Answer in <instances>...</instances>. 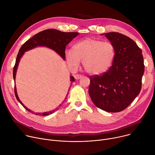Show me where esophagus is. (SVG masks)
I'll use <instances>...</instances> for the list:
<instances>
[{
	"instance_id": "obj_1",
	"label": "esophagus",
	"mask_w": 155,
	"mask_h": 155,
	"mask_svg": "<svg viewBox=\"0 0 155 155\" xmlns=\"http://www.w3.org/2000/svg\"><path fill=\"white\" fill-rule=\"evenodd\" d=\"M74 77H75V78L76 80H78V79H80V78H81L82 77V75L77 74V75H74Z\"/></svg>"
}]
</instances>
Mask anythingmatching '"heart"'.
I'll use <instances>...</instances> for the list:
<instances>
[{"label":"heart","mask_w":155,"mask_h":155,"mask_svg":"<svg viewBox=\"0 0 155 155\" xmlns=\"http://www.w3.org/2000/svg\"><path fill=\"white\" fill-rule=\"evenodd\" d=\"M74 49L65 50V58L68 66L76 68L83 61L86 72L94 75L106 72L113 64L116 57L113 44L94 38H88L78 42Z\"/></svg>","instance_id":"1"}]
</instances>
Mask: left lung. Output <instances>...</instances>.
<instances>
[{
  "label": "left lung",
  "mask_w": 155,
  "mask_h": 155,
  "mask_svg": "<svg viewBox=\"0 0 155 155\" xmlns=\"http://www.w3.org/2000/svg\"><path fill=\"white\" fill-rule=\"evenodd\" d=\"M114 46L113 64L101 75L90 76L89 95L94 105L109 112L124 110L142 88L145 71L142 51L135 42L122 34L104 33Z\"/></svg>",
  "instance_id": "left-lung-1"
}]
</instances>
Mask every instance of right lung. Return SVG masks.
Listing matches in <instances>:
<instances>
[{
  "label": "right lung",
  "instance_id": "obj_1",
  "mask_svg": "<svg viewBox=\"0 0 155 155\" xmlns=\"http://www.w3.org/2000/svg\"><path fill=\"white\" fill-rule=\"evenodd\" d=\"M78 34L79 33L77 32H62L55 29H48V30L42 31L36 34L35 35H34L31 38H30V39H28L27 41L25 42L18 51L15 64L13 67V77L14 80H15V76H16L18 63L23 55L24 54L25 52L34 49L38 46H45L54 50L55 52H57L64 60H65V46L74 38L77 36ZM70 81H71V83L75 81V78L73 76H70ZM15 94L17 100L28 111L31 112V113L35 114L37 116L49 115L53 113V112H54L55 111L58 110L62 105V104H61L58 106V107L56 108L55 110H52L49 112H43V113H41V112H35L33 111H31L28 108H27L26 106H25L24 104L20 100L17 94V88L15 85Z\"/></svg>",
  "mask_w": 155,
  "mask_h": 155
}]
</instances>
